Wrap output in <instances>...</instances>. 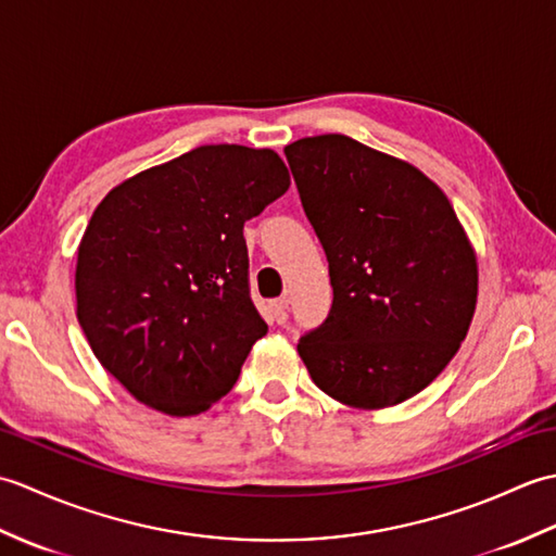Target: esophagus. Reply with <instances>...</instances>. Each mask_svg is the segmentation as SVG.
I'll return each mask as SVG.
<instances>
[{
  "instance_id": "34e87169",
  "label": "esophagus",
  "mask_w": 556,
  "mask_h": 556,
  "mask_svg": "<svg viewBox=\"0 0 556 556\" xmlns=\"http://www.w3.org/2000/svg\"><path fill=\"white\" fill-rule=\"evenodd\" d=\"M271 315L279 325H285L289 320V296H281L275 303H271Z\"/></svg>"
}]
</instances>
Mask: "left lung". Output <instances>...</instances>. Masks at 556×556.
Returning <instances> with one entry per match:
<instances>
[{"label":"left lung","instance_id":"1","mask_svg":"<svg viewBox=\"0 0 556 556\" xmlns=\"http://www.w3.org/2000/svg\"><path fill=\"white\" fill-rule=\"evenodd\" d=\"M285 155L334 291L299 356L341 404L396 406L422 392L468 334L473 245L442 188L404 160L341 134L301 138Z\"/></svg>","mask_w":556,"mask_h":556}]
</instances>
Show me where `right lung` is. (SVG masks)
<instances>
[{"label":"right lung","mask_w":556,"mask_h":556,"mask_svg":"<svg viewBox=\"0 0 556 556\" xmlns=\"http://www.w3.org/2000/svg\"><path fill=\"white\" fill-rule=\"evenodd\" d=\"M275 150L200 146L104 195L78 245L76 315L102 368L140 404L198 416L267 334L243 224L287 193Z\"/></svg>","instance_id":"right-lung-1"}]
</instances>
